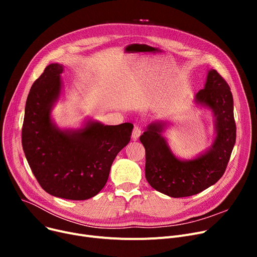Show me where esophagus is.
I'll return each instance as SVG.
<instances>
[{"label": "esophagus", "instance_id": "1", "mask_svg": "<svg viewBox=\"0 0 257 257\" xmlns=\"http://www.w3.org/2000/svg\"><path fill=\"white\" fill-rule=\"evenodd\" d=\"M142 134V128L139 126H134L133 131H132V139L133 140H138L140 136Z\"/></svg>", "mask_w": 257, "mask_h": 257}]
</instances>
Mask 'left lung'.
<instances>
[{
  "label": "left lung",
  "instance_id": "left-lung-1",
  "mask_svg": "<svg viewBox=\"0 0 257 257\" xmlns=\"http://www.w3.org/2000/svg\"><path fill=\"white\" fill-rule=\"evenodd\" d=\"M196 102L213 111L217 137L211 149L193 160L175 156L161 136L165 123L155 121L141 137L146 150V179L154 190L173 198L193 196L217 182L225 173L236 139L233 98L228 83L215 70L208 72L205 87Z\"/></svg>",
  "mask_w": 257,
  "mask_h": 257
}]
</instances>
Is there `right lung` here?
Instances as JSON below:
<instances>
[{
	"mask_svg": "<svg viewBox=\"0 0 257 257\" xmlns=\"http://www.w3.org/2000/svg\"><path fill=\"white\" fill-rule=\"evenodd\" d=\"M62 65L49 64L27 98L22 145L39 185L52 196L86 200L107 182L117 153L130 142L133 125L88 123L67 132L54 126L51 108L61 90Z\"/></svg>",
	"mask_w": 257,
	"mask_h": 257,
	"instance_id": "obj_1",
	"label": "right lung"
}]
</instances>
